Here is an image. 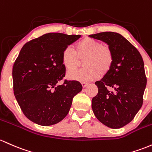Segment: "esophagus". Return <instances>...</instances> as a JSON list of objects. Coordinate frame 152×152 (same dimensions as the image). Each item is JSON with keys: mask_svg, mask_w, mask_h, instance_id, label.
I'll return each instance as SVG.
<instances>
[{"mask_svg": "<svg viewBox=\"0 0 152 152\" xmlns=\"http://www.w3.org/2000/svg\"><path fill=\"white\" fill-rule=\"evenodd\" d=\"M88 84H89V83H86V82H82V83H81V85H82L83 88L86 87V86H87Z\"/></svg>", "mask_w": 152, "mask_h": 152, "instance_id": "obj_1", "label": "esophagus"}]
</instances>
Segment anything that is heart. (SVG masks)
I'll list each match as a JSON object with an SVG mask.
<instances>
[{"label": "heart", "mask_w": 152, "mask_h": 152, "mask_svg": "<svg viewBox=\"0 0 152 152\" xmlns=\"http://www.w3.org/2000/svg\"><path fill=\"white\" fill-rule=\"evenodd\" d=\"M84 61L85 68L73 70ZM63 66L69 71V79L80 81H91L107 76L113 68L114 53L110 46L92 38L85 37L76 44V51L68 46L62 53Z\"/></svg>", "instance_id": "1"}]
</instances>
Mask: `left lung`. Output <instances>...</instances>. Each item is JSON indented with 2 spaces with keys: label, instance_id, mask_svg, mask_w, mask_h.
<instances>
[{
  "label": "left lung",
  "instance_id": "8db88e82",
  "mask_svg": "<svg viewBox=\"0 0 152 152\" xmlns=\"http://www.w3.org/2000/svg\"><path fill=\"white\" fill-rule=\"evenodd\" d=\"M90 37L109 45L114 53V63L107 75L95 82L98 93L91 100L96 118L111 128L129 123L141 109L146 86L143 58L124 37L105 31Z\"/></svg>",
  "mask_w": 152,
  "mask_h": 152
}]
</instances>
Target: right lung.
Wrapping results in <instances>:
<instances>
[{
  "label": "right lung",
  "instance_id": "right-lung-1",
  "mask_svg": "<svg viewBox=\"0 0 152 152\" xmlns=\"http://www.w3.org/2000/svg\"><path fill=\"white\" fill-rule=\"evenodd\" d=\"M81 37L48 33L23 46L13 66L14 93L24 115L43 126L56 124L70 110L73 98L82 90L77 81L64 80L63 50Z\"/></svg>",
  "mask_w": 152,
  "mask_h": 152
}]
</instances>
